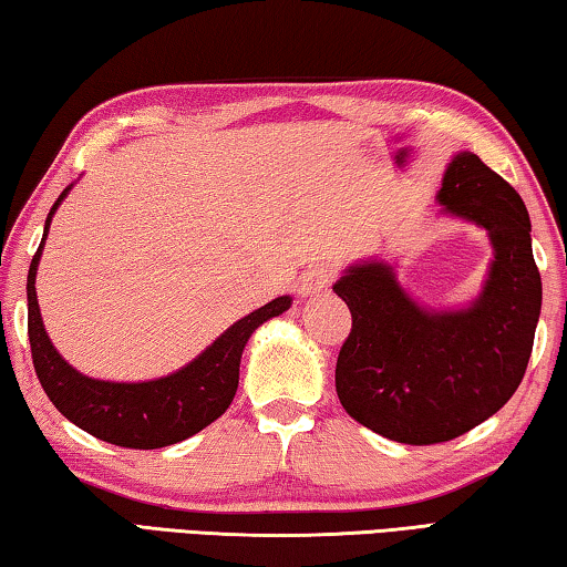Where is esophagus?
Returning a JSON list of instances; mask_svg holds the SVG:
<instances>
[{
    "mask_svg": "<svg viewBox=\"0 0 567 567\" xmlns=\"http://www.w3.org/2000/svg\"><path fill=\"white\" fill-rule=\"evenodd\" d=\"M334 277H338V272H334L332 267L315 265L302 275L300 290H302V295H320L322 290H328V287L334 282Z\"/></svg>",
    "mask_w": 567,
    "mask_h": 567,
    "instance_id": "34e87169",
    "label": "esophagus"
}]
</instances>
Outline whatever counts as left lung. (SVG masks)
I'll list each match as a JSON object with an SVG mask.
<instances>
[{
    "mask_svg": "<svg viewBox=\"0 0 567 567\" xmlns=\"http://www.w3.org/2000/svg\"><path fill=\"white\" fill-rule=\"evenodd\" d=\"M437 203L485 227L493 239L491 280L473 307L422 310L382 262L352 267L332 287L352 315L334 368L342 408L372 433L405 445L465 435L513 398L543 302L530 217L497 172L460 152Z\"/></svg>",
    "mask_w": 567,
    "mask_h": 567,
    "instance_id": "left-lung-1",
    "label": "left lung"
}]
</instances>
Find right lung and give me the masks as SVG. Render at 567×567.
Listing matches in <instances>:
<instances>
[{"label": "right lung", "instance_id": "right-lung-1", "mask_svg": "<svg viewBox=\"0 0 567 567\" xmlns=\"http://www.w3.org/2000/svg\"><path fill=\"white\" fill-rule=\"evenodd\" d=\"M66 187L52 205L44 223V237L32 257L30 275H27V332L34 372L40 378L47 398L62 415L82 427L84 433L104 440V443L132 447V450H157L165 445L182 443L199 430L215 422L229 408L237 382H239V358L257 328L270 318L282 315L292 305L290 297H277L260 310L249 312L247 318L235 322L223 338H217L209 348L182 368L175 375L150 380V382H104L92 380L82 372L72 370L60 352L47 338L40 305H37L34 277L40 255L54 209L64 199Z\"/></svg>", "mask_w": 567, "mask_h": 567}]
</instances>
